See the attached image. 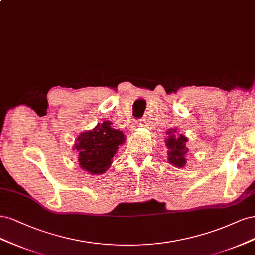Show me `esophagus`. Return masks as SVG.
<instances>
[{
	"instance_id": "obj_1",
	"label": "esophagus",
	"mask_w": 255,
	"mask_h": 255,
	"mask_svg": "<svg viewBox=\"0 0 255 255\" xmlns=\"http://www.w3.org/2000/svg\"><path fill=\"white\" fill-rule=\"evenodd\" d=\"M134 125H135L136 127H141V126H143V123H142L141 121H135Z\"/></svg>"
}]
</instances>
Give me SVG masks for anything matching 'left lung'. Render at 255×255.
Listing matches in <instances>:
<instances>
[{
    "mask_svg": "<svg viewBox=\"0 0 255 255\" xmlns=\"http://www.w3.org/2000/svg\"><path fill=\"white\" fill-rule=\"evenodd\" d=\"M176 129L167 131L168 137L165 142L168 148V162L176 167H184L186 164L185 155L188 151L186 147L187 138L182 134L176 135Z\"/></svg>",
    "mask_w": 255,
    "mask_h": 255,
    "instance_id": "8db88e82",
    "label": "left lung"
}]
</instances>
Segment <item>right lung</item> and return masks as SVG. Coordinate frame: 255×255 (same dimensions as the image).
<instances>
[{"instance_id":"right-lung-1","label":"right lung","mask_w":255,"mask_h":255,"mask_svg":"<svg viewBox=\"0 0 255 255\" xmlns=\"http://www.w3.org/2000/svg\"><path fill=\"white\" fill-rule=\"evenodd\" d=\"M76 142L74 149L78 151L80 168L91 175H102L110 167L119 147L125 143V135L114 129L110 121H105L81 133Z\"/></svg>"}]
</instances>
